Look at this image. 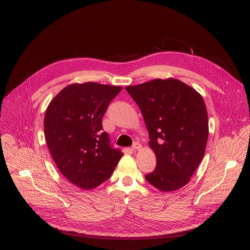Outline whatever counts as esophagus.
Returning <instances> with one entry per match:
<instances>
[{
  "label": "esophagus",
  "mask_w": 250,
  "mask_h": 250,
  "mask_svg": "<svg viewBox=\"0 0 250 250\" xmlns=\"http://www.w3.org/2000/svg\"><path fill=\"white\" fill-rule=\"evenodd\" d=\"M141 145L140 144H138V142H134L133 144V146H131V150H133V151H135V150H139V149H141Z\"/></svg>",
  "instance_id": "1"
}]
</instances>
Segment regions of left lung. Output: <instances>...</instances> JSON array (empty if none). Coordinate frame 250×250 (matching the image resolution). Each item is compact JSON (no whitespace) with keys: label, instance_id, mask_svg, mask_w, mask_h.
<instances>
[{"label":"left lung","instance_id":"1","mask_svg":"<svg viewBox=\"0 0 250 250\" xmlns=\"http://www.w3.org/2000/svg\"><path fill=\"white\" fill-rule=\"evenodd\" d=\"M149 133L156 167L146 179L162 192L185 186L201 163L208 136L202 96L180 80L154 79L127 86Z\"/></svg>","mask_w":250,"mask_h":250}]
</instances>
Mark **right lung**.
Masks as SVG:
<instances>
[{"instance_id": "right-lung-1", "label": "right lung", "mask_w": 250, "mask_h": 250, "mask_svg": "<svg viewBox=\"0 0 250 250\" xmlns=\"http://www.w3.org/2000/svg\"><path fill=\"white\" fill-rule=\"evenodd\" d=\"M122 87L94 82L71 84L48 104L44 136L61 174L83 190L108 180L124 155L110 145L102 119Z\"/></svg>"}]
</instances>
